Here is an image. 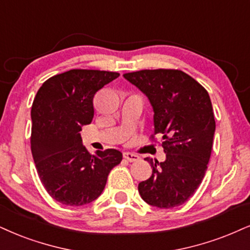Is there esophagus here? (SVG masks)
Segmentation results:
<instances>
[{
    "instance_id": "obj_1",
    "label": "esophagus",
    "mask_w": 250,
    "mask_h": 250,
    "mask_svg": "<svg viewBox=\"0 0 250 250\" xmlns=\"http://www.w3.org/2000/svg\"><path fill=\"white\" fill-rule=\"evenodd\" d=\"M123 156H124L125 160H127L128 162H137L138 160H139V155H137V154H133V153H128V152H125L123 154Z\"/></svg>"
}]
</instances>
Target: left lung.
I'll use <instances>...</instances> for the list:
<instances>
[{
    "mask_svg": "<svg viewBox=\"0 0 250 250\" xmlns=\"http://www.w3.org/2000/svg\"><path fill=\"white\" fill-rule=\"evenodd\" d=\"M124 78L148 98L154 134L162 135L166 160L146 158L152 176L138 190L147 204L171 208L187 202L202 183L211 156L215 122L208 92L182 70L145 69Z\"/></svg>",
    "mask_w": 250,
    "mask_h": 250,
    "instance_id": "8db88e82",
    "label": "left lung"
}]
</instances>
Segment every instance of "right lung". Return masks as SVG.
<instances>
[{"instance_id":"1","label":"right lung","mask_w":250,"mask_h":250,"mask_svg":"<svg viewBox=\"0 0 250 250\" xmlns=\"http://www.w3.org/2000/svg\"><path fill=\"white\" fill-rule=\"evenodd\" d=\"M118 73L72 69L42 83L31 109V150L39 178L52 198L81 206L101 196L111 169L123 154L117 149L90 154L80 132L94 118L95 94Z\"/></svg>"}]
</instances>
